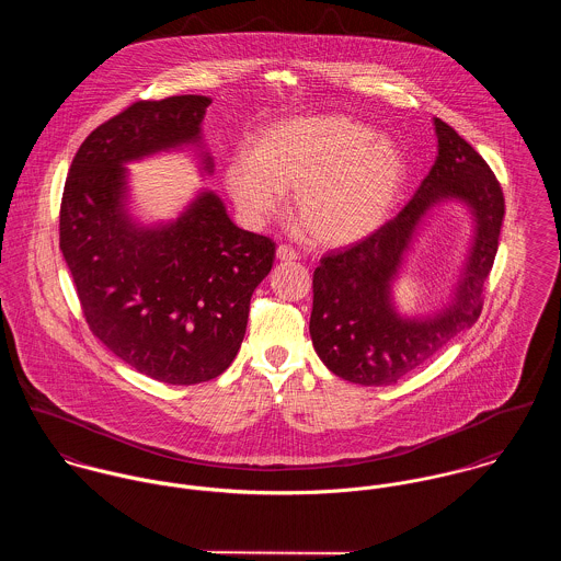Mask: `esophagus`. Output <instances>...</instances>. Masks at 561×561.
<instances>
[{"instance_id": "34e87169", "label": "esophagus", "mask_w": 561, "mask_h": 561, "mask_svg": "<svg viewBox=\"0 0 561 561\" xmlns=\"http://www.w3.org/2000/svg\"><path fill=\"white\" fill-rule=\"evenodd\" d=\"M276 259H278V261H285V263H294V261L298 259V252H296L291 245L280 243V245L276 248Z\"/></svg>"}]
</instances>
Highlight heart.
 Instances as JSON below:
<instances>
[{
	"label": "heart",
	"mask_w": 561,
	"mask_h": 561,
	"mask_svg": "<svg viewBox=\"0 0 561 561\" xmlns=\"http://www.w3.org/2000/svg\"><path fill=\"white\" fill-rule=\"evenodd\" d=\"M225 183L254 222L276 216L285 192L302 236L323 248L371 238L391 216L405 183V158L387 136L341 114L270 125L254 151L233 156Z\"/></svg>",
	"instance_id": "b5f03b06"
}]
</instances>
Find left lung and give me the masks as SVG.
I'll list each match as a JSON object with an SVG mask.
<instances>
[{
  "label": "left lung",
  "instance_id": "obj_1",
  "mask_svg": "<svg viewBox=\"0 0 561 561\" xmlns=\"http://www.w3.org/2000/svg\"><path fill=\"white\" fill-rule=\"evenodd\" d=\"M438 156L396 220L354 248L321 259L313 274L311 341L321 363L363 387L396 385L425 365L481 313L483 283L499 248L505 203L480 153L434 118ZM445 204H462L472 241L445 304L427 314H403L392 294L424 222Z\"/></svg>",
  "mask_w": 561,
  "mask_h": 561
}]
</instances>
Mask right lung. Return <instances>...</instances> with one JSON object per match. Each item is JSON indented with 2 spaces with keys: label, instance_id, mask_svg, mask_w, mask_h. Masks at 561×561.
Segmentation results:
<instances>
[{
  "label": "right lung",
  "instance_id": "add662e5",
  "mask_svg": "<svg viewBox=\"0 0 561 561\" xmlns=\"http://www.w3.org/2000/svg\"><path fill=\"white\" fill-rule=\"evenodd\" d=\"M209 96L138 101L96 127L73 158L60 207V250L94 336L123 363L165 385H198L238 356L250 298L276 245L233 225L214 190H198L168 220L134 211L129 163L194 149Z\"/></svg>",
  "mask_w": 561,
  "mask_h": 561
}]
</instances>
